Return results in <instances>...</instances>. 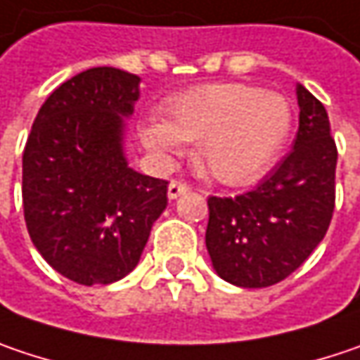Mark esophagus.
<instances>
[{
    "label": "esophagus",
    "instance_id": "34e87169",
    "mask_svg": "<svg viewBox=\"0 0 360 360\" xmlns=\"http://www.w3.org/2000/svg\"><path fill=\"white\" fill-rule=\"evenodd\" d=\"M189 189V185L187 183H183V181H177V179H173L171 183H169V198L171 200H175V198H179L181 193H185Z\"/></svg>",
    "mask_w": 360,
    "mask_h": 360
}]
</instances>
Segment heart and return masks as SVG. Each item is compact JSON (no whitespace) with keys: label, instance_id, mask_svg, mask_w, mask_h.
Returning a JSON list of instances; mask_svg holds the SVG:
<instances>
[{"label":"heart","instance_id":"b5f03b06","mask_svg":"<svg viewBox=\"0 0 360 360\" xmlns=\"http://www.w3.org/2000/svg\"><path fill=\"white\" fill-rule=\"evenodd\" d=\"M291 108L275 91L244 83H210L173 97L165 117L140 126L148 150L169 159L198 142L200 162L222 183L257 179L275 162L291 132Z\"/></svg>","mask_w":360,"mask_h":360}]
</instances>
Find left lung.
Wrapping results in <instances>:
<instances>
[{
	"label": "left lung",
	"mask_w": 360,
	"mask_h": 360,
	"mask_svg": "<svg viewBox=\"0 0 360 360\" xmlns=\"http://www.w3.org/2000/svg\"><path fill=\"white\" fill-rule=\"evenodd\" d=\"M293 150L257 189L207 198L205 246L224 281L269 287L300 269L326 236L336 200V142L320 99L297 85Z\"/></svg>",
	"instance_id": "8db88e82"
}]
</instances>
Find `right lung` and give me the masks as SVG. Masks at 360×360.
<instances>
[{
	"instance_id": "1",
	"label": "right lung",
	"mask_w": 360,
	"mask_h": 360,
	"mask_svg": "<svg viewBox=\"0 0 360 360\" xmlns=\"http://www.w3.org/2000/svg\"><path fill=\"white\" fill-rule=\"evenodd\" d=\"M138 75L94 67L58 85L22 157L24 220L36 250L79 285H108L140 261L169 181L140 175L122 150Z\"/></svg>"
}]
</instances>
